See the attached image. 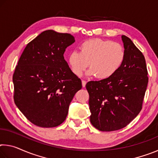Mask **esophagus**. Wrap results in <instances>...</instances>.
<instances>
[{
    "label": "esophagus",
    "mask_w": 158,
    "mask_h": 158,
    "mask_svg": "<svg viewBox=\"0 0 158 158\" xmlns=\"http://www.w3.org/2000/svg\"><path fill=\"white\" fill-rule=\"evenodd\" d=\"M85 84H86V81H84V80H82V86L85 87Z\"/></svg>",
    "instance_id": "obj_1"
}]
</instances>
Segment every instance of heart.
Masks as SVG:
<instances>
[{"label":"heart","mask_w":158,"mask_h":158,"mask_svg":"<svg viewBox=\"0 0 158 158\" xmlns=\"http://www.w3.org/2000/svg\"><path fill=\"white\" fill-rule=\"evenodd\" d=\"M79 49V53L74 51L68 56L71 70L77 77L82 75L89 63L90 75L100 79H108L118 70L125 57L122 44L100 38L84 41Z\"/></svg>","instance_id":"1"}]
</instances>
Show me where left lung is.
I'll list each match as a JSON object with an SVG mask.
<instances>
[{"mask_svg":"<svg viewBox=\"0 0 158 158\" xmlns=\"http://www.w3.org/2000/svg\"><path fill=\"white\" fill-rule=\"evenodd\" d=\"M124 62L113 76L88 82L90 121L102 132L118 130L139 114L148 82L145 58L132 41L122 35Z\"/></svg>","mask_w":158,"mask_h":158,"instance_id":"8db88e82","label":"left lung"}]
</instances>
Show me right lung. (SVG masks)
<instances>
[{"label": "right lung", "instance_id": "add662e5", "mask_svg": "<svg viewBox=\"0 0 158 158\" xmlns=\"http://www.w3.org/2000/svg\"><path fill=\"white\" fill-rule=\"evenodd\" d=\"M74 41L69 33L45 31L26 45L18 61L12 77L15 103L37 126L53 127L64 122L82 88L63 56Z\"/></svg>", "mask_w": 158, "mask_h": 158}]
</instances>
